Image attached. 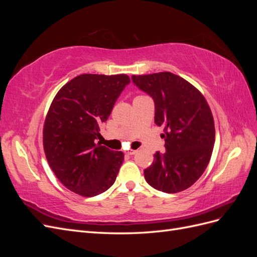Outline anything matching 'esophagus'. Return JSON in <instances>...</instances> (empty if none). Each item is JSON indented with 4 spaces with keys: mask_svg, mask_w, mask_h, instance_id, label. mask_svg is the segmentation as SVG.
I'll return each mask as SVG.
<instances>
[{
    "mask_svg": "<svg viewBox=\"0 0 257 257\" xmlns=\"http://www.w3.org/2000/svg\"><path fill=\"white\" fill-rule=\"evenodd\" d=\"M136 152H137V151H135V150H128V151H126L125 153H126L127 155H134V154H136Z\"/></svg>",
    "mask_w": 257,
    "mask_h": 257,
    "instance_id": "34e87169",
    "label": "esophagus"
}]
</instances>
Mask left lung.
<instances>
[{
  "instance_id": "obj_1",
  "label": "left lung",
  "mask_w": 257,
  "mask_h": 257,
  "mask_svg": "<svg viewBox=\"0 0 257 257\" xmlns=\"http://www.w3.org/2000/svg\"><path fill=\"white\" fill-rule=\"evenodd\" d=\"M136 87L154 102V122L164 127L165 153H154L145 169L146 181L164 193L190 188L204 174L211 158L215 131L205 97L173 73L132 76Z\"/></svg>"
}]
</instances>
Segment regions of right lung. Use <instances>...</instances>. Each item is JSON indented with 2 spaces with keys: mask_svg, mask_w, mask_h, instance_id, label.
<instances>
[{
  "mask_svg": "<svg viewBox=\"0 0 257 257\" xmlns=\"http://www.w3.org/2000/svg\"><path fill=\"white\" fill-rule=\"evenodd\" d=\"M130 82L124 74H83L54 97L45 120L44 150L54 175L72 192L92 197L114 183L124 155L96 139Z\"/></svg>",
  "mask_w": 257,
  "mask_h": 257,
  "instance_id": "1",
  "label": "right lung"
}]
</instances>
